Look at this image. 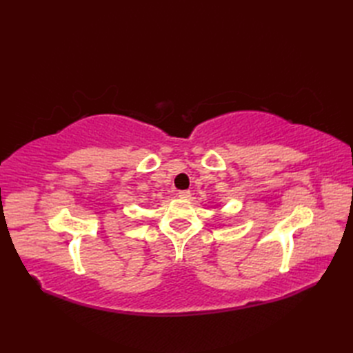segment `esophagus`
I'll list each match as a JSON object with an SVG mask.
<instances>
[{
  "label": "esophagus",
  "instance_id": "34e87169",
  "mask_svg": "<svg viewBox=\"0 0 353 353\" xmlns=\"http://www.w3.org/2000/svg\"><path fill=\"white\" fill-rule=\"evenodd\" d=\"M178 197H181V199H188L190 197V191L188 190H181V191H178Z\"/></svg>",
  "mask_w": 353,
  "mask_h": 353
}]
</instances>
